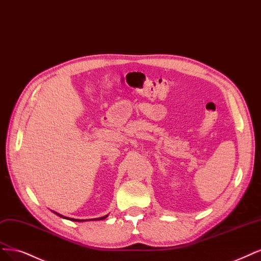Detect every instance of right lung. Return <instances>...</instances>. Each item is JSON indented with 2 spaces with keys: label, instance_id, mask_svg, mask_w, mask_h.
I'll return each mask as SVG.
<instances>
[{
  "label": "right lung",
  "instance_id": "1",
  "mask_svg": "<svg viewBox=\"0 0 261 261\" xmlns=\"http://www.w3.org/2000/svg\"><path fill=\"white\" fill-rule=\"evenodd\" d=\"M53 213H55L56 215H58L59 217H61V218H64V219H68V220H72V221H77V222H83V221H88V220H103V219H106L107 217H108V215H106V216H103V217H99V218H94V219H74V218H69V217H66V216H62V215H60V214H58V213H56V212H53Z\"/></svg>",
  "mask_w": 261,
  "mask_h": 261
}]
</instances>
